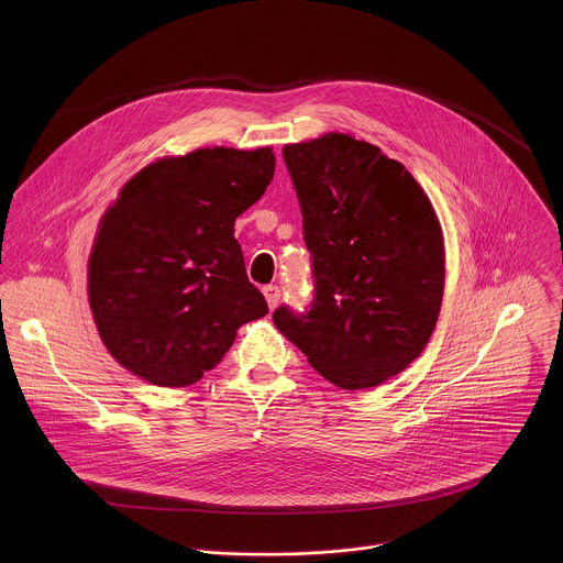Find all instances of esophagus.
Here are the masks:
<instances>
[{"label":"esophagus","mask_w":563,"mask_h":563,"mask_svg":"<svg viewBox=\"0 0 563 563\" xmlns=\"http://www.w3.org/2000/svg\"><path fill=\"white\" fill-rule=\"evenodd\" d=\"M264 297H266L268 308H271V310H275V308H277V303H279V299H282V290H279V286H273V284L264 286Z\"/></svg>","instance_id":"1"}]
</instances>
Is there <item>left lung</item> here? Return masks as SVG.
I'll return each instance as SVG.
<instances>
[{
  "instance_id": "8db88e82",
  "label": "left lung",
  "mask_w": 563,
  "mask_h": 563,
  "mask_svg": "<svg viewBox=\"0 0 563 563\" xmlns=\"http://www.w3.org/2000/svg\"><path fill=\"white\" fill-rule=\"evenodd\" d=\"M312 253L314 301L275 327L342 390L384 384L427 346L444 292L435 210L401 162L349 134L284 147Z\"/></svg>"
}]
</instances>
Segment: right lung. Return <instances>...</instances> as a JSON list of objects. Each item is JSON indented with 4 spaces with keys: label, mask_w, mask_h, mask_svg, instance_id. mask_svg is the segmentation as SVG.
<instances>
[{
    "label": "right lung",
    "mask_w": 563,
    "mask_h": 563,
    "mask_svg": "<svg viewBox=\"0 0 563 563\" xmlns=\"http://www.w3.org/2000/svg\"><path fill=\"white\" fill-rule=\"evenodd\" d=\"M275 173L271 147H206L139 170L106 210L88 301L110 355L162 388L212 371L244 322L266 317L234 223Z\"/></svg>",
    "instance_id": "1"
}]
</instances>
